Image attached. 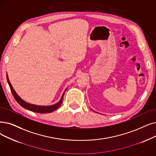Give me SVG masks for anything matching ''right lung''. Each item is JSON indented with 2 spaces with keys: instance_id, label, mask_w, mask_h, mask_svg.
Masks as SVG:
<instances>
[{
  "instance_id": "1",
  "label": "right lung",
  "mask_w": 156,
  "mask_h": 156,
  "mask_svg": "<svg viewBox=\"0 0 156 156\" xmlns=\"http://www.w3.org/2000/svg\"><path fill=\"white\" fill-rule=\"evenodd\" d=\"M7 80H8V84L9 85L10 87V89L13 95V96H14L15 100L17 101V103L21 106L23 108H25L27 110H29L30 111H32L33 112H36V113H51L53 111H55V110H57V108L61 105L62 103V101H63V98H64V95L66 92H65L63 93L62 96L61 98V99L60 100V101L58 103H57V104L52 105V106H36V105H31L29 103H26L25 101H24L23 100H22L21 98H20L17 94L15 92V91L13 89V88L9 82L8 76V74H7Z\"/></svg>"
}]
</instances>
